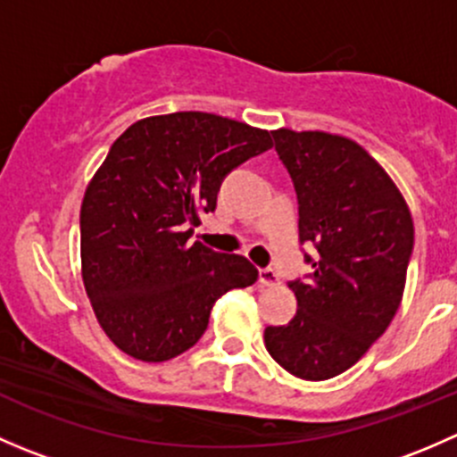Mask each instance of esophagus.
Masks as SVG:
<instances>
[{"label": "esophagus", "instance_id": "1", "mask_svg": "<svg viewBox=\"0 0 457 457\" xmlns=\"http://www.w3.org/2000/svg\"><path fill=\"white\" fill-rule=\"evenodd\" d=\"M278 274H276L274 270H261L258 271V285L261 287H274V285H278Z\"/></svg>", "mask_w": 457, "mask_h": 457}]
</instances>
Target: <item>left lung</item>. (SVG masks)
<instances>
[{"label":"left lung","mask_w":457,"mask_h":457,"mask_svg":"<svg viewBox=\"0 0 457 457\" xmlns=\"http://www.w3.org/2000/svg\"><path fill=\"white\" fill-rule=\"evenodd\" d=\"M276 152L298 196L301 241L318 258L294 280L298 312L267 327L270 356L301 380H327L356 365L398 312L413 250L403 192L356 141L322 130L278 128Z\"/></svg>","instance_id":"left-lung-1"}]
</instances>
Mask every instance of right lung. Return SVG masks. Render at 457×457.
I'll return each instance as SVG.
<instances>
[{
    "label": "right lung",
    "instance_id": "add662e5",
    "mask_svg": "<svg viewBox=\"0 0 457 457\" xmlns=\"http://www.w3.org/2000/svg\"><path fill=\"white\" fill-rule=\"evenodd\" d=\"M270 147L267 130L212 112L139 119L112 143L81 203V280L123 353L163 362L187 352L214 303L256 283L245 256L187 238L225 174Z\"/></svg>",
    "mask_w": 457,
    "mask_h": 457
}]
</instances>
